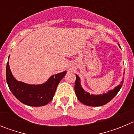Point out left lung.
Masks as SVG:
<instances>
[{"mask_svg":"<svg viewBox=\"0 0 134 134\" xmlns=\"http://www.w3.org/2000/svg\"><path fill=\"white\" fill-rule=\"evenodd\" d=\"M76 78L74 85V90L78 99L84 105L92 106V107H99L109 102L118 94L124 83V80H122L121 82V85L116 86L114 89L109 91L107 93L94 95V94H90L88 93L85 91V90L81 87L80 78L77 74H76Z\"/></svg>","mask_w":134,"mask_h":134,"instance_id":"1","label":"left lung"}]
</instances>
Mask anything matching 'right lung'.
Returning <instances> with one entry per match:
<instances>
[{
	"label": "right lung",
	"instance_id": "add662e5",
	"mask_svg": "<svg viewBox=\"0 0 134 134\" xmlns=\"http://www.w3.org/2000/svg\"><path fill=\"white\" fill-rule=\"evenodd\" d=\"M66 71L52 76L44 84L28 85L17 81L12 74L9 61L6 68V79L9 89L15 97L25 105L32 107L43 106L52 100L57 86Z\"/></svg>",
	"mask_w": 134,
	"mask_h": 134
}]
</instances>
